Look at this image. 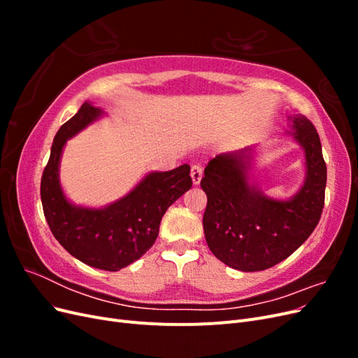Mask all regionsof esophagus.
I'll return each mask as SVG.
<instances>
[{"label":"esophagus","instance_id":"esophagus-1","mask_svg":"<svg viewBox=\"0 0 358 358\" xmlns=\"http://www.w3.org/2000/svg\"><path fill=\"white\" fill-rule=\"evenodd\" d=\"M201 178H203V167L199 166V164L192 166V167H191V179H192L194 185H199Z\"/></svg>","mask_w":358,"mask_h":358}]
</instances>
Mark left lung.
<instances>
[{"label":"left lung","instance_id":"1","mask_svg":"<svg viewBox=\"0 0 358 358\" xmlns=\"http://www.w3.org/2000/svg\"><path fill=\"white\" fill-rule=\"evenodd\" d=\"M289 119L306 167L305 182L294 196L272 199L251 182L252 146L216 155L200 182L208 196L203 215L206 242L216 258L242 272H259L288 258L321 218L327 167L320 136L306 116Z\"/></svg>","mask_w":358,"mask_h":358}]
</instances>
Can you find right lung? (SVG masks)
<instances>
[{
	"instance_id": "add662e5",
	"label": "right lung",
	"mask_w": 358,
	"mask_h": 358,
	"mask_svg": "<svg viewBox=\"0 0 358 358\" xmlns=\"http://www.w3.org/2000/svg\"><path fill=\"white\" fill-rule=\"evenodd\" d=\"M104 112L85 101L53 138L41 176V204L52 234L67 252L95 268L117 272L142 257L157 241L166 210L191 187L189 166L150 171L127 196L104 208L73 204L62 191L59 162L67 140Z\"/></svg>"
}]
</instances>
